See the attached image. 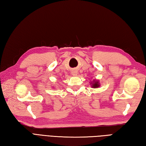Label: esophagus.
Returning a JSON list of instances; mask_svg holds the SVG:
<instances>
[{
    "mask_svg": "<svg viewBox=\"0 0 146 146\" xmlns=\"http://www.w3.org/2000/svg\"><path fill=\"white\" fill-rule=\"evenodd\" d=\"M71 74H72L73 76H76L77 74H78V72L76 70H73L71 71Z\"/></svg>",
    "mask_w": 146,
    "mask_h": 146,
    "instance_id": "esophagus-1",
    "label": "esophagus"
}]
</instances>
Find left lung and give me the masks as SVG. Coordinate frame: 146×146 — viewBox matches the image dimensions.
Listing matches in <instances>:
<instances>
[{
    "instance_id": "8db88e82",
    "label": "left lung",
    "mask_w": 146,
    "mask_h": 146,
    "mask_svg": "<svg viewBox=\"0 0 146 146\" xmlns=\"http://www.w3.org/2000/svg\"><path fill=\"white\" fill-rule=\"evenodd\" d=\"M90 84L92 85V88H98L100 86V83L98 81V80H93L92 82L90 83Z\"/></svg>"
}]
</instances>
